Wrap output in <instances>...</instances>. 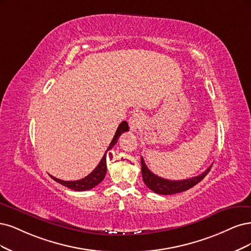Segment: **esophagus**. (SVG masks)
<instances>
[{"label":"esophagus","mask_w":251,"mask_h":251,"mask_svg":"<svg viewBox=\"0 0 251 251\" xmlns=\"http://www.w3.org/2000/svg\"><path fill=\"white\" fill-rule=\"evenodd\" d=\"M144 123H145V116L141 111H135L128 120L129 127H130L132 131H136L137 129H141Z\"/></svg>","instance_id":"obj_1"}]
</instances>
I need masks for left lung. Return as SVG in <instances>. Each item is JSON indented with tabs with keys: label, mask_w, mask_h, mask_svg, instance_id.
<instances>
[{
	"label": "left lung",
	"mask_w": 251,
	"mask_h": 251,
	"mask_svg": "<svg viewBox=\"0 0 251 251\" xmlns=\"http://www.w3.org/2000/svg\"><path fill=\"white\" fill-rule=\"evenodd\" d=\"M141 164H142V176L145 184L147 187L156 194H160V195H171V194L180 193L183 191H187L194 185H196L198 182H200L202 179L204 178L206 174L211 170V167L207 168L205 171L195 177H192L189 179H183V180H169L165 179L163 177H159L155 174H153L150 170L147 168L146 164H145V160L142 156L141 158Z\"/></svg>",
	"instance_id": "8db88e82"
}]
</instances>
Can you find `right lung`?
Returning <instances> with one entry per match:
<instances>
[{
    "label": "right lung",
    "instance_id": "add662e5",
    "mask_svg": "<svg viewBox=\"0 0 251 251\" xmlns=\"http://www.w3.org/2000/svg\"><path fill=\"white\" fill-rule=\"evenodd\" d=\"M128 130H129L128 124L126 121H123V122L119 125L114 139H112L111 143L109 144V146H108L106 152H105V154L103 155L99 165L96 167V169L91 174H88L86 177H84V178L80 179V180H75V181H66V180H61V179L56 178V177H54L52 175H50V176L55 181H57L60 184L64 185V187H67V188H69L71 190H74V191H86V190H91V189L95 188L97 184H99L104 179L105 175H106V168H107L106 167V153H107V151L110 150L117 144L119 136L123 132L128 131Z\"/></svg>",
    "mask_w": 251,
    "mask_h": 251
}]
</instances>
